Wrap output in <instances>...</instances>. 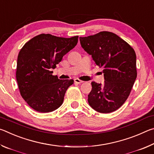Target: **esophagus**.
<instances>
[{"instance_id": "obj_1", "label": "esophagus", "mask_w": 154, "mask_h": 154, "mask_svg": "<svg viewBox=\"0 0 154 154\" xmlns=\"http://www.w3.org/2000/svg\"><path fill=\"white\" fill-rule=\"evenodd\" d=\"M74 81H75V82L76 83H78V84H79V83H82L83 82V81H82V80H80V79H74Z\"/></svg>"}]
</instances>
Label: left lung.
<instances>
[{
  "mask_svg": "<svg viewBox=\"0 0 154 154\" xmlns=\"http://www.w3.org/2000/svg\"><path fill=\"white\" fill-rule=\"evenodd\" d=\"M82 48L103 68V84L92 82L88 103L95 111L108 113L116 111L130 95L136 80V54L132 47L116 34L103 31L79 37Z\"/></svg>",
  "mask_w": 154,
  "mask_h": 154,
  "instance_id": "obj_1",
  "label": "left lung"
}]
</instances>
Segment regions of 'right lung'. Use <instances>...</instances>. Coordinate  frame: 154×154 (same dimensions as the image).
Segmentation results:
<instances>
[{"mask_svg":"<svg viewBox=\"0 0 154 154\" xmlns=\"http://www.w3.org/2000/svg\"><path fill=\"white\" fill-rule=\"evenodd\" d=\"M78 36L58 37L41 34L28 41L17 56L16 79L20 94L31 108L41 113L55 111L62 105L72 79H59L52 69L73 49Z\"/></svg>","mask_w":154,"mask_h":154,"instance_id":"right-lung-1","label":"right lung"}]
</instances>
